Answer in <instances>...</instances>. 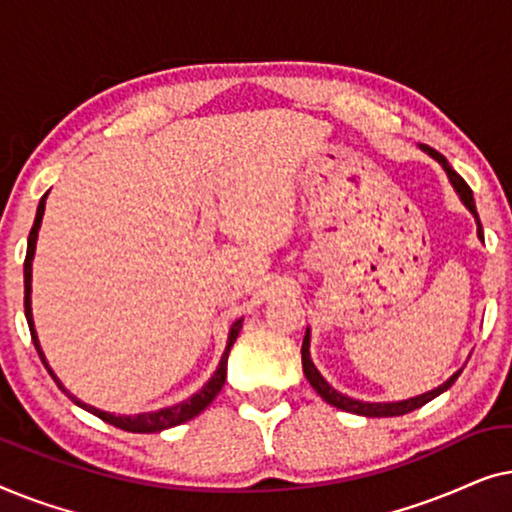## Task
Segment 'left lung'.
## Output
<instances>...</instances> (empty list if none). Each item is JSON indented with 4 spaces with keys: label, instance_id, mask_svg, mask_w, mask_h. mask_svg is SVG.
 Instances as JSON below:
<instances>
[{
    "label": "left lung",
    "instance_id": "obj_1",
    "mask_svg": "<svg viewBox=\"0 0 512 512\" xmlns=\"http://www.w3.org/2000/svg\"><path fill=\"white\" fill-rule=\"evenodd\" d=\"M424 151H429L431 156L436 158L438 163L445 167V172H447V177H450V181H452L454 191L459 193L461 202H464V205L471 209V214L475 216V221H478V235L482 237V226H480V219H478V209H475V200H473L471 186H468L466 181L461 179L459 174L452 170L450 163H447V160H445V156H440L438 151L429 149V146H424ZM300 354H303V373L307 377V382L312 384V389L317 391V394L324 398L328 405H333V408H340V410H345V412H354V415H363V417H398V415H408V412L422 408V405H426L429 401H433V398H436V396L443 394V391L450 389L452 384H454V380H457V377L461 375V370H459V373H454L445 384H440L438 389L429 391V394L408 398V401H398V403H363V401H356V398H349L345 394H340V391H335L331 384H328L324 377H321L319 370L314 368V363L310 359V331L305 333L303 349H300Z\"/></svg>",
    "mask_w": 512,
    "mask_h": 512
}]
</instances>
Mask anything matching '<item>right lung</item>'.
<instances>
[{
  "mask_svg": "<svg viewBox=\"0 0 512 512\" xmlns=\"http://www.w3.org/2000/svg\"><path fill=\"white\" fill-rule=\"evenodd\" d=\"M48 195V193H46ZM46 195L39 200V207H37V216H34V226L30 230V237H27V256H25V317H27V326H30V333H32V342L34 347H37V352L41 356V363H44L48 373L55 380V384L65 391V394L72 398V403L79 405V408L93 412L95 417L104 419L107 424H114L118 429L123 431H130V433H158L163 429H172V426H179L188 422V419H193L195 415H200L202 410L207 408L209 403L214 401L216 394H219L223 382H226V368H228V354H230V347H233V342L237 340V335H240V328H242V319L235 321L233 328H230V338H228V347L226 352L221 356V363L219 368H216V373L212 375V380H209L205 387H202L198 394L188 398L184 403H177L172 405V408H163L158 412H144V415H135V417H125V415H111V412H104V410H97L93 405H86L81 403L79 398H74L69 391L62 387L58 377L51 368H48V363L44 359V352H41L39 347V340H37V333H34V321H32V307H30V293H32V258H34V247H37V233H39V226H41V216H44V207H46Z\"/></svg>",
  "mask_w": 512,
  "mask_h": 512,
  "instance_id": "add662e5",
  "label": "right lung"
}]
</instances>
